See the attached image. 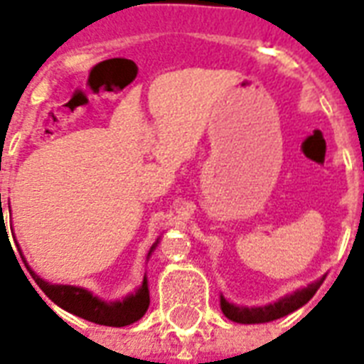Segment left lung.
I'll return each mask as SVG.
<instances>
[{
    "label": "left lung",
    "instance_id": "left-lung-1",
    "mask_svg": "<svg viewBox=\"0 0 364 364\" xmlns=\"http://www.w3.org/2000/svg\"><path fill=\"white\" fill-rule=\"evenodd\" d=\"M325 277H319L317 282L306 285L304 289H299L291 294H285L279 300H276L274 304L266 306H236L232 302H228L221 294V310L225 317H228L230 321L242 323V325H255V323H268L279 317H285L289 314H293L294 310H299L308 302V300L317 293V289L321 287V283L325 282Z\"/></svg>",
    "mask_w": 364,
    "mask_h": 364
}]
</instances>
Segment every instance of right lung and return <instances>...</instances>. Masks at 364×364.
<instances>
[{
  "label": "right lung",
  "mask_w": 364,
  "mask_h": 364,
  "mask_svg": "<svg viewBox=\"0 0 364 364\" xmlns=\"http://www.w3.org/2000/svg\"><path fill=\"white\" fill-rule=\"evenodd\" d=\"M156 245H159V240L153 243V247L149 249L147 259L151 257V253H153ZM22 259H24V257H22ZM26 268L30 270L31 277L36 279L39 289L47 294L48 299L53 300L54 304L60 306L62 310L70 311L73 316L82 317V319H87V321L98 323V325H105V327H126V325L136 323L137 319H141V317L145 316V311H147L149 308V302H151V300H149L147 276H143L141 285L136 289V293L126 294L122 300H104L100 299V296H96V294H92L85 287L58 285V283L45 282L41 276H37L36 272L31 270L30 266H28V262H26Z\"/></svg>",
  "instance_id": "1"
}]
</instances>
